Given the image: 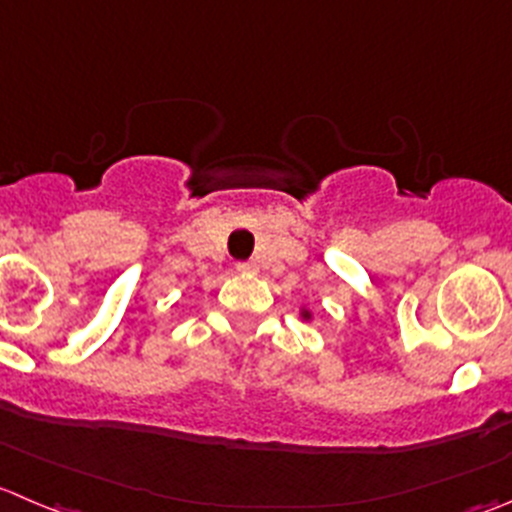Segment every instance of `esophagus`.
Wrapping results in <instances>:
<instances>
[{"label": "esophagus", "mask_w": 512, "mask_h": 512, "mask_svg": "<svg viewBox=\"0 0 512 512\" xmlns=\"http://www.w3.org/2000/svg\"><path fill=\"white\" fill-rule=\"evenodd\" d=\"M237 272H242V275H252V272H257V265H255V262H250V260H247V262H237Z\"/></svg>", "instance_id": "esophagus-1"}]
</instances>
